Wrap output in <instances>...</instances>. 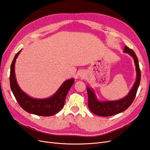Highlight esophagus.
I'll use <instances>...</instances> for the list:
<instances>
[{
	"instance_id": "esophagus-1",
	"label": "esophagus",
	"mask_w": 150,
	"mask_h": 150,
	"mask_svg": "<svg viewBox=\"0 0 150 150\" xmlns=\"http://www.w3.org/2000/svg\"><path fill=\"white\" fill-rule=\"evenodd\" d=\"M85 76H86V73H84V72H81V73L79 74L80 77H82V78H84Z\"/></svg>"
}]
</instances>
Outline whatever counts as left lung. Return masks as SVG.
<instances>
[{"label": "left lung", "instance_id": "8db88e82", "mask_svg": "<svg viewBox=\"0 0 150 150\" xmlns=\"http://www.w3.org/2000/svg\"><path fill=\"white\" fill-rule=\"evenodd\" d=\"M123 52L128 53L134 59L137 72L136 81L127 96L122 99L113 101H99L96 97L94 90L87 87L89 108L93 113L97 115L108 117L121 113L127 110L135 99L141 80V71L138 58L135 53L127 46H125Z\"/></svg>", "mask_w": 150, "mask_h": 150}]
</instances>
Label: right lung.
Here are the masks:
<instances>
[{
	"label": "right lung",
	"mask_w": 150,
	"mask_h": 150,
	"mask_svg": "<svg viewBox=\"0 0 150 150\" xmlns=\"http://www.w3.org/2000/svg\"><path fill=\"white\" fill-rule=\"evenodd\" d=\"M21 50L15 54L10 66V88L21 107L30 113L40 116H52L59 112L64 107L67 94L74 82V79L66 80L54 95L44 99L31 97L20 88L15 74V64Z\"/></svg>",
	"instance_id": "1"
}]
</instances>
